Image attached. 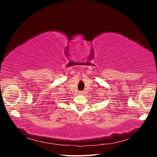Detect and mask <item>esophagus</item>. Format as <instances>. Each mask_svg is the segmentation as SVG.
I'll list each match as a JSON object with an SVG mask.
<instances>
[{
	"mask_svg": "<svg viewBox=\"0 0 157 157\" xmlns=\"http://www.w3.org/2000/svg\"><path fill=\"white\" fill-rule=\"evenodd\" d=\"M84 94V92H79V94Z\"/></svg>",
	"mask_w": 157,
	"mask_h": 157,
	"instance_id": "34e87169",
	"label": "esophagus"
}]
</instances>
